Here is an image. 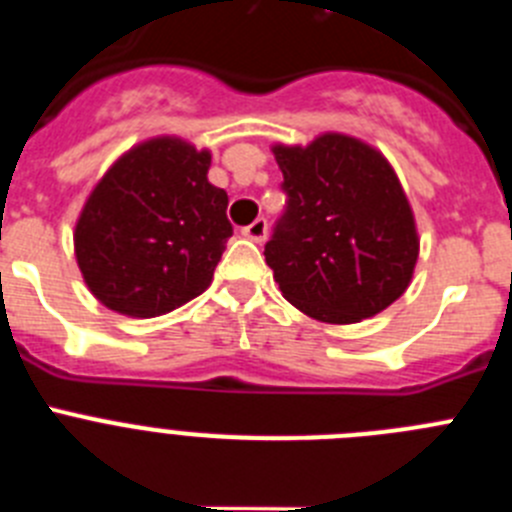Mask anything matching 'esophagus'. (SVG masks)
<instances>
[{"label":"esophagus","mask_w":512,"mask_h":512,"mask_svg":"<svg viewBox=\"0 0 512 512\" xmlns=\"http://www.w3.org/2000/svg\"><path fill=\"white\" fill-rule=\"evenodd\" d=\"M241 233L246 235L248 241H253V243H264V241H266V233H269V225H266L264 217H259V220H253L251 225H246V228H243Z\"/></svg>","instance_id":"esophagus-1"}]
</instances>
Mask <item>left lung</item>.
Wrapping results in <instances>:
<instances>
[{"label": "left lung", "mask_w": 512, "mask_h": 512, "mask_svg": "<svg viewBox=\"0 0 512 512\" xmlns=\"http://www.w3.org/2000/svg\"><path fill=\"white\" fill-rule=\"evenodd\" d=\"M287 212L266 243L282 297L307 318L361 323L413 282L420 238L413 207L382 151L346 133L307 146L274 143Z\"/></svg>", "instance_id": "obj_1"}]
</instances>
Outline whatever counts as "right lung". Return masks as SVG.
<instances>
[{"instance_id":"obj_1","label":"right lung","mask_w":512,"mask_h":512,"mask_svg":"<svg viewBox=\"0 0 512 512\" xmlns=\"http://www.w3.org/2000/svg\"><path fill=\"white\" fill-rule=\"evenodd\" d=\"M212 153L179 135L140 140L94 184L76 217L84 284L107 310L158 318L200 297L233 235Z\"/></svg>"}]
</instances>
